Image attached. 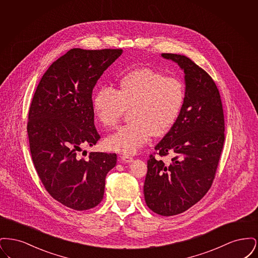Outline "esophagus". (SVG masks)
<instances>
[{
    "mask_svg": "<svg viewBox=\"0 0 258 258\" xmlns=\"http://www.w3.org/2000/svg\"><path fill=\"white\" fill-rule=\"evenodd\" d=\"M120 160L122 162H125V163H131L134 161V158L130 157V156H121L120 157Z\"/></svg>",
    "mask_w": 258,
    "mask_h": 258,
    "instance_id": "obj_1",
    "label": "esophagus"
}]
</instances>
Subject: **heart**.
Segmentation results:
<instances>
[{"label":"heart","mask_w":258,"mask_h":258,"mask_svg":"<svg viewBox=\"0 0 258 258\" xmlns=\"http://www.w3.org/2000/svg\"><path fill=\"white\" fill-rule=\"evenodd\" d=\"M185 101L184 82L176 76L150 68L123 74L114 88L100 87L93 98L99 123L113 128L125 110L132 109V123L125 124L104 141L106 149L135 155L153 136L166 135L178 121Z\"/></svg>","instance_id":"heart-1"}]
</instances>
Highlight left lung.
<instances>
[{
    "instance_id": "1",
    "label": "left lung",
    "mask_w": 258,
    "mask_h": 258,
    "mask_svg": "<svg viewBox=\"0 0 258 258\" xmlns=\"http://www.w3.org/2000/svg\"><path fill=\"white\" fill-rule=\"evenodd\" d=\"M184 71L185 101L171 130L155 147L165 164L150 155L144 183L148 207L170 217L190 208L208 192L224 143V116L220 92L203 69L184 55L162 53Z\"/></svg>"
}]
</instances>
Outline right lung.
<instances>
[{"instance_id": "obj_1", "label": "right lung", "mask_w": 258, "mask_h": 258, "mask_svg": "<svg viewBox=\"0 0 258 258\" xmlns=\"http://www.w3.org/2000/svg\"><path fill=\"white\" fill-rule=\"evenodd\" d=\"M122 53L68 51L43 74L30 106L27 132L37 175L51 197L76 211L101 202L105 177L117 162L116 154L92 152L85 160L79 152L100 138L94 123L93 89Z\"/></svg>"}]
</instances>
